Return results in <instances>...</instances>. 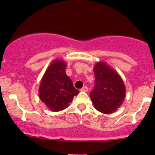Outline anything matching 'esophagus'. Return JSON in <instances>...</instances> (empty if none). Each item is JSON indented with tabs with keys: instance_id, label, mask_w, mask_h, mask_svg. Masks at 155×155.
I'll return each instance as SVG.
<instances>
[{
	"instance_id": "esophagus-1",
	"label": "esophagus",
	"mask_w": 155,
	"mask_h": 155,
	"mask_svg": "<svg viewBox=\"0 0 155 155\" xmlns=\"http://www.w3.org/2000/svg\"><path fill=\"white\" fill-rule=\"evenodd\" d=\"M87 90H88V88H87V86H84L82 88L80 89L81 91H83V92H86V91H87Z\"/></svg>"
}]
</instances>
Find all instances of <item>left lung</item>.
<instances>
[{
	"label": "left lung",
	"mask_w": 155,
	"mask_h": 155,
	"mask_svg": "<svg viewBox=\"0 0 155 155\" xmlns=\"http://www.w3.org/2000/svg\"><path fill=\"white\" fill-rule=\"evenodd\" d=\"M94 87L90 93L94 108L104 114L115 112L126 96V89L120 75L105 62L100 61L94 67Z\"/></svg>",
	"instance_id": "1"
}]
</instances>
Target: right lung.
Segmentation results:
<instances>
[{"mask_svg": "<svg viewBox=\"0 0 155 155\" xmlns=\"http://www.w3.org/2000/svg\"><path fill=\"white\" fill-rule=\"evenodd\" d=\"M67 63L55 59L45 72L39 87L42 102L52 112H59L70 106L73 97L79 93L67 76Z\"/></svg>", "mask_w": 155, "mask_h": 155, "instance_id": "add662e5", "label": "right lung"}]
</instances>
